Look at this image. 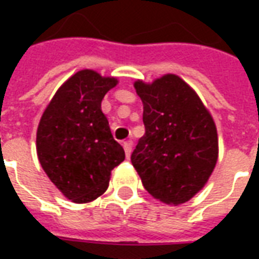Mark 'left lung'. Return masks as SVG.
<instances>
[{"instance_id":"1","label":"left lung","mask_w":259,"mask_h":259,"mask_svg":"<svg viewBox=\"0 0 259 259\" xmlns=\"http://www.w3.org/2000/svg\"><path fill=\"white\" fill-rule=\"evenodd\" d=\"M115 85L112 77L80 70L59 87L38 123V161L57 189L77 204L104 194L111 170L124 161L101 111L102 98Z\"/></svg>"}]
</instances>
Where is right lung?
I'll return each instance as SVG.
<instances>
[{
	"label": "right lung",
	"instance_id": "1",
	"mask_svg": "<svg viewBox=\"0 0 259 259\" xmlns=\"http://www.w3.org/2000/svg\"><path fill=\"white\" fill-rule=\"evenodd\" d=\"M146 133L132 163L150 194L179 205L205 186L218 159L215 124L194 93L176 74L152 84L139 81Z\"/></svg>",
	"mask_w": 259,
	"mask_h": 259
}]
</instances>
